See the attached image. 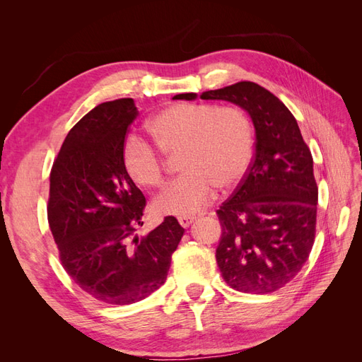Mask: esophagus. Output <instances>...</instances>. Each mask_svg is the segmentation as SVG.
<instances>
[{"label":"esophagus","instance_id":"esophagus-1","mask_svg":"<svg viewBox=\"0 0 362 362\" xmlns=\"http://www.w3.org/2000/svg\"><path fill=\"white\" fill-rule=\"evenodd\" d=\"M193 221H194V217H192V216H181V217H178V222H180V225L182 228H189Z\"/></svg>","mask_w":362,"mask_h":362}]
</instances>
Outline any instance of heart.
Wrapping results in <instances>:
<instances>
[{
    "instance_id": "obj_1",
    "label": "heart",
    "mask_w": 362,
    "mask_h": 362,
    "mask_svg": "<svg viewBox=\"0 0 362 362\" xmlns=\"http://www.w3.org/2000/svg\"><path fill=\"white\" fill-rule=\"evenodd\" d=\"M145 137H127L122 161L127 173L144 187H160L166 178L164 156L178 154L185 173L156 199L163 214L192 216L214 198L216 187L231 189L246 175L254 152V127L235 105L175 104L149 122Z\"/></svg>"
}]
</instances>
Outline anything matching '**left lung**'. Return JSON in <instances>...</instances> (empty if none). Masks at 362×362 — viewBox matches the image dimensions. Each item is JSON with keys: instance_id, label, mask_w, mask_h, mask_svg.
<instances>
[{"instance_id": "left-lung-1", "label": "left lung", "mask_w": 362, "mask_h": 362, "mask_svg": "<svg viewBox=\"0 0 362 362\" xmlns=\"http://www.w3.org/2000/svg\"><path fill=\"white\" fill-rule=\"evenodd\" d=\"M199 98L240 105L255 127L250 166L216 211L222 226L217 266L237 291L273 293L298 275L314 245L319 187L311 151L288 108L257 83L240 81Z\"/></svg>"}]
</instances>
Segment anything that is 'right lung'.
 Returning a JSON list of instances; mask_svg holds the SVG:
<instances>
[{
	"mask_svg": "<svg viewBox=\"0 0 362 362\" xmlns=\"http://www.w3.org/2000/svg\"><path fill=\"white\" fill-rule=\"evenodd\" d=\"M137 116L131 98L103 103L76 122L49 173L48 223L63 269L96 300L129 305L166 281L170 258L184 234L173 216L146 235V198L122 161L129 125Z\"/></svg>",
	"mask_w": 362,
	"mask_h": 362,
	"instance_id": "obj_1",
	"label": "right lung"
}]
</instances>
